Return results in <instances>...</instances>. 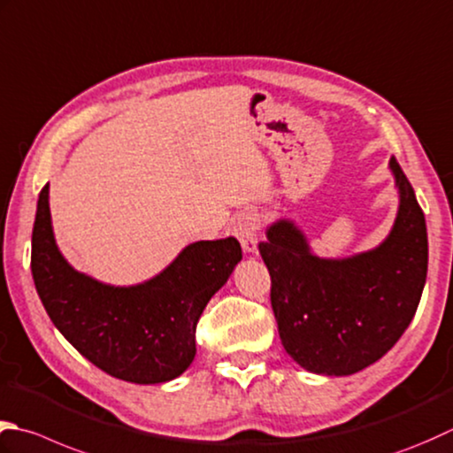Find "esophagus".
<instances>
[{
  "mask_svg": "<svg viewBox=\"0 0 453 453\" xmlns=\"http://www.w3.org/2000/svg\"><path fill=\"white\" fill-rule=\"evenodd\" d=\"M261 229V219L255 211H243L242 216L237 218L234 232L237 235L242 247L245 251H255L257 250V237H259Z\"/></svg>",
  "mask_w": 453,
  "mask_h": 453,
  "instance_id": "1",
  "label": "esophagus"
}]
</instances>
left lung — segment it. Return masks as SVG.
Listing matches in <instances>:
<instances>
[{
    "label": "left lung",
    "instance_id": "1",
    "mask_svg": "<svg viewBox=\"0 0 453 453\" xmlns=\"http://www.w3.org/2000/svg\"><path fill=\"white\" fill-rule=\"evenodd\" d=\"M401 208L377 250L342 261L318 259L303 234L279 221L259 253L271 274L280 342L312 373L351 375L380 359L409 327L428 273V235L414 190L391 158Z\"/></svg>",
    "mask_w": 453,
    "mask_h": 453
}]
</instances>
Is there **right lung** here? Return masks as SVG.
<instances>
[{
	"instance_id": "1",
	"label": "right lung",
	"mask_w": 453,
	"mask_h": 453,
	"mask_svg": "<svg viewBox=\"0 0 453 453\" xmlns=\"http://www.w3.org/2000/svg\"><path fill=\"white\" fill-rule=\"evenodd\" d=\"M239 261L242 245L234 237L198 242L145 285H102L74 271L58 253L49 184L39 194L31 271L41 303L88 361L127 383H165L188 369L196 356V324L203 308Z\"/></svg>"
}]
</instances>
